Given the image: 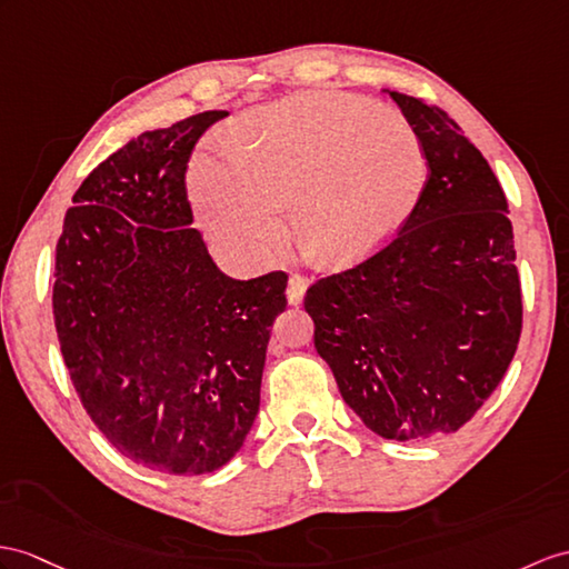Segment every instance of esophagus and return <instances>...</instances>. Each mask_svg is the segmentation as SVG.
<instances>
[{
    "instance_id": "34e87169",
    "label": "esophagus",
    "mask_w": 569,
    "mask_h": 569,
    "mask_svg": "<svg viewBox=\"0 0 569 569\" xmlns=\"http://www.w3.org/2000/svg\"><path fill=\"white\" fill-rule=\"evenodd\" d=\"M307 287H309V280L303 274L295 272L292 277H289V284H287V299L292 307H299L303 295H307Z\"/></svg>"
}]
</instances>
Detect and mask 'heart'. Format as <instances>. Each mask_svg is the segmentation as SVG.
Listing matches in <instances>:
<instances>
[{"label":"heart","instance_id":"1","mask_svg":"<svg viewBox=\"0 0 569 569\" xmlns=\"http://www.w3.org/2000/svg\"><path fill=\"white\" fill-rule=\"evenodd\" d=\"M429 178L425 144L408 122L348 93H301L260 108L190 173L200 217L219 239L262 251L295 210L303 253L338 266L373 251L403 224Z\"/></svg>","mask_w":569,"mask_h":569}]
</instances>
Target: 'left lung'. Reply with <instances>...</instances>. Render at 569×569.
Segmentation results:
<instances>
[{"mask_svg":"<svg viewBox=\"0 0 569 569\" xmlns=\"http://www.w3.org/2000/svg\"><path fill=\"white\" fill-rule=\"evenodd\" d=\"M429 159L396 239L316 280L303 309L342 400L373 435L429 441L492 396L521 336L515 231L490 163L439 106L389 91Z\"/></svg>","mask_w":569,"mask_h":569,"instance_id":"obj_1","label":"left lung"}]
</instances>
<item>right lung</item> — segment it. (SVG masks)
<instances>
[{
	"label": "right lung",
	"mask_w": 569,
	"mask_h": 569,
	"mask_svg": "<svg viewBox=\"0 0 569 569\" xmlns=\"http://www.w3.org/2000/svg\"><path fill=\"white\" fill-rule=\"evenodd\" d=\"M227 110L134 137L84 178L54 248L52 316L81 406L130 461L204 476L260 408L287 272L233 280L192 229L186 171Z\"/></svg>",
	"instance_id": "obj_1"
}]
</instances>
